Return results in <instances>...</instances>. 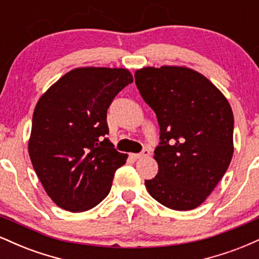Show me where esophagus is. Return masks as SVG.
<instances>
[{
    "mask_svg": "<svg viewBox=\"0 0 259 259\" xmlns=\"http://www.w3.org/2000/svg\"><path fill=\"white\" fill-rule=\"evenodd\" d=\"M150 156V150H144L142 152L136 153V154H132V157L134 159H140V158H145V157Z\"/></svg>",
    "mask_w": 259,
    "mask_h": 259,
    "instance_id": "obj_1",
    "label": "esophagus"
}]
</instances>
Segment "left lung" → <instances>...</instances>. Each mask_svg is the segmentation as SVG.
<instances>
[{
	"mask_svg": "<svg viewBox=\"0 0 259 259\" xmlns=\"http://www.w3.org/2000/svg\"><path fill=\"white\" fill-rule=\"evenodd\" d=\"M142 99L157 115L158 174L145 185L174 210L198 207L214 190L234 153V115L206 76L186 67H146L135 72Z\"/></svg>",
	"mask_w": 259,
	"mask_h": 259,
	"instance_id": "obj_1",
	"label": "left lung"
}]
</instances>
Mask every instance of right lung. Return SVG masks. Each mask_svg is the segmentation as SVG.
Segmentation results:
<instances>
[{
  "mask_svg": "<svg viewBox=\"0 0 259 259\" xmlns=\"http://www.w3.org/2000/svg\"><path fill=\"white\" fill-rule=\"evenodd\" d=\"M124 68H75L37 101L28 150L50 198L69 212H84L107 197L127 154L105 136L107 109L133 82Z\"/></svg>",
  "mask_w": 259,
  "mask_h": 259,
  "instance_id": "obj_1",
  "label": "right lung"
}]
</instances>
